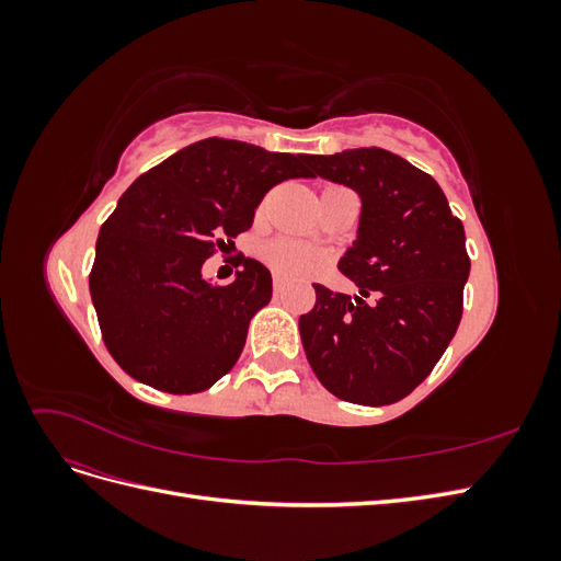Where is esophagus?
<instances>
[{
  "instance_id": "obj_1",
  "label": "esophagus",
  "mask_w": 561,
  "mask_h": 561,
  "mask_svg": "<svg viewBox=\"0 0 561 561\" xmlns=\"http://www.w3.org/2000/svg\"><path fill=\"white\" fill-rule=\"evenodd\" d=\"M283 287H285V276L283 274H274V290L283 293Z\"/></svg>"
}]
</instances>
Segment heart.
<instances>
[{
    "instance_id": "heart-1",
    "label": "heart",
    "mask_w": 561,
    "mask_h": 561,
    "mask_svg": "<svg viewBox=\"0 0 561 561\" xmlns=\"http://www.w3.org/2000/svg\"><path fill=\"white\" fill-rule=\"evenodd\" d=\"M266 260L271 266L283 271V274H311L322 264V254L304 243L295 241H274L266 248Z\"/></svg>"
}]
</instances>
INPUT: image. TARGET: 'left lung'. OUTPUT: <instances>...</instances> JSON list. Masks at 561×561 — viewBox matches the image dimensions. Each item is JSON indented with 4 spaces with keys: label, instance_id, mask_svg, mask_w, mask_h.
I'll return each instance as SVG.
<instances>
[{
    "label": "left lung",
    "instance_id": "obj_1",
    "mask_svg": "<svg viewBox=\"0 0 561 561\" xmlns=\"http://www.w3.org/2000/svg\"><path fill=\"white\" fill-rule=\"evenodd\" d=\"M309 175L360 196L358 236L339 260L358 295L316 287L299 318L318 381L355 404L398 402L431 375L463 313L466 231L439 184L379 147L307 157Z\"/></svg>",
    "mask_w": 561,
    "mask_h": 561
}]
</instances>
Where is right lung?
<instances>
[{
    "instance_id": "1",
    "label": "right lung",
    "mask_w": 561,
    "mask_h": 561,
    "mask_svg": "<svg viewBox=\"0 0 561 561\" xmlns=\"http://www.w3.org/2000/svg\"><path fill=\"white\" fill-rule=\"evenodd\" d=\"M307 154L208 138L135 180L100 229L91 297L112 358L165 393H198L239 360L252 316L271 299V274L243 257L229 285L203 262L252 227L264 194L307 178Z\"/></svg>"
}]
</instances>
